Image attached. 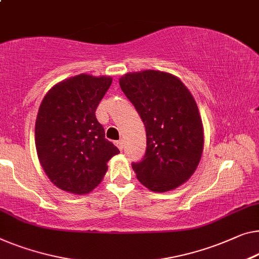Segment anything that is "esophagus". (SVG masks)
Here are the masks:
<instances>
[{
  "label": "esophagus",
  "mask_w": 259,
  "mask_h": 259,
  "mask_svg": "<svg viewBox=\"0 0 259 259\" xmlns=\"http://www.w3.org/2000/svg\"><path fill=\"white\" fill-rule=\"evenodd\" d=\"M115 144H116L117 148L122 151V150H123V141H122V140L116 141V142H115Z\"/></svg>",
  "instance_id": "obj_1"
}]
</instances>
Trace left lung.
<instances>
[{
	"label": "left lung",
	"mask_w": 259,
	"mask_h": 259,
	"mask_svg": "<svg viewBox=\"0 0 259 259\" xmlns=\"http://www.w3.org/2000/svg\"><path fill=\"white\" fill-rule=\"evenodd\" d=\"M119 86L145 125V154L131 164L137 179L153 192L175 190L201 159L203 130L194 99L177 76L152 69L125 74Z\"/></svg>",
	"instance_id": "1"
}]
</instances>
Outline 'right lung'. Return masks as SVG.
Listing matches in <instances>:
<instances>
[{
  "instance_id": "obj_1",
  "label": "right lung",
  "mask_w": 259,
  "mask_h": 259,
  "mask_svg": "<svg viewBox=\"0 0 259 259\" xmlns=\"http://www.w3.org/2000/svg\"><path fill=\"white\" fill-rule=\"evenodd\" d=\"M111 81L80 74L56 84L41 101L36 149L41 167L60 190L74 194L93 191L105 177L108 160L119 153L95 116Z\"/></svg>"
}]
</instances>
